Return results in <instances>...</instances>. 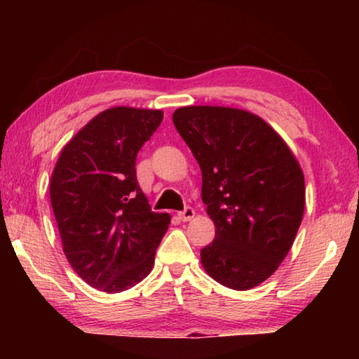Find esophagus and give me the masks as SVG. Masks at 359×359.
Wrapping results in <instances>:
<instances>
[{
    "instance_id": "1",
    "label": "esophagus",
    "mask_w": 359,
    "mask_h": 359,
    "mask_svg": "<svg viewBox=\"0 0 359 359\" xmlns=\"http://www.w3.org/2000/svg\"><path fill=\"white\" fill-rule=\"evenodd\" d=\"M177 215H179V218H180L182 222H188V220H191V218L194 217V209L190 208V205H187V208L184 210H180Z\"/></svg>"
}]
</instances>
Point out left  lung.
<instances>
[{
	"instance_id": "obj_1",
	"label": "left lung",
	"mask_w": 359,
	"mask_h": 359,
	"mask_svg": "<svg viewBox=\"0 0 359 359\" xmlns=\"http://www.w3.org/2000/svg\"><path fill=\"white\" fill-rule=\"evenodd\" d=\"M203 174L215 239L201 263L218 283L250 290L274 274L302 222L306 185L283 139L258 115L188 106L172 115Z\"/></svg>"
}]
</instances>
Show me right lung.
Returning a JSON list of instances; mask_svg holds the SVG:
<instances>
[{"mask_svg":"<svg viewBox=\"0 0 359 359\" xmlns=\"http://www.w3.org/2000/svg\"><path fill=\"white\" fill-rule=\"evenodd\" d=\"M161 111L112 107L90 120L60 154L50 203L63 252L79 277L120 293L150 274L171 217L156 214L137 184L136 156Z\"/></svg>","mask_w":359,"mask_h":359,"instance_id":"add662e5","label":"right lung"}]
</instances>
